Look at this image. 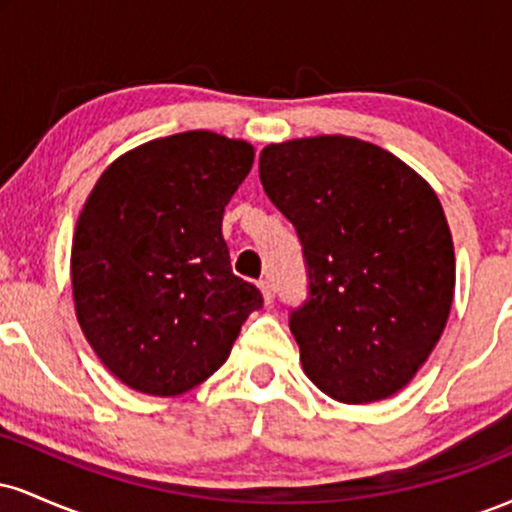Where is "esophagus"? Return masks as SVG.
<instances>
[{"label": "esophagus", "mask_w": 512, "mask_h": 512, "mask_svg": "<svg viewBox=\"0 0 512 512\" xmlns=\"http://www.w3.org/2000/svg\"><path fill=\"white\" fill-rule=\"evenodd\" d=\"M260 291H262V296H264V303L272 305L274 303V284H272V281L262 279L260 281Z\"/></svg>", "instance_id": "obj_1"}]
</instances>
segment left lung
I'll return each mask as SVG.
<instances>
[{
  "label": "left lung",
  "instance_id": "1",
  "mask_svg": "<svg viewBox=\"0 0 512 512\" xmlns=\"http://www.w3.org/2000/svg\"><path fill=\"white\" fill-rule=\"evenodd\" d=\"M260 180L303 245L308 298L289 327L305 375L344 404L395 395L436 349L455 293L436 192L390 151L342 134L264 146Z\"/></svg>",
  "mask_w": 512,
  "mask_h": 512
}]
</instances>
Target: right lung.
Returning a JSON list of instances; mask_svg holds the SVG:
<instances>
[{
	"label": "right lung",
	"instance_id": "add662e5",
	"mask_svg": "<svg viewBox=\"0 0 512 512\" xmlns=\"http://www.w3.org/2000/svg\"><path fill=\"white\" fill-rule=\"evenodd\" d=\"M252 161L248 142L195 129L127 151L88 195L72 245L76 317L132 390L175 397L204 383L262 308L221 233Z\"/></svg>",
	"mask_w": 512,
	"mask_h": 512
}]
</instances>
